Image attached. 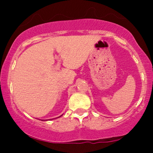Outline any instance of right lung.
I'll list each match as a JSON object with an SVG mask.
<instances>
[{"instance_id":"obj_1","label":"right lung","mask_w":153,"mask_h":153,"mask_svg":"<svg viewBox=\"0 0 153 153\" xmlns=\"http://www.w3.org/2000/svg\"><path fill=\"white\" fill-rule=\"evenodd\" d=\"M60 117H61V116H60Z\"/></svg>"}]
</instances>
